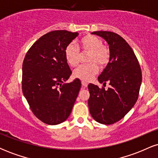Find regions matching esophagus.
Segmentation results:
<instances>
[{"label": "esophagus", "instance_id": "obj_1", "mask_svg": "<svg viewBox=\"0 0 158 158\" xmlns=\"http://www.w3.org/2000/svg\"><path fill=\"white\" fill-rule=\"evenodd\" d=\"M88 82L87 81H81V85H82L83 87H85V88H86L87 86H88Z\"/></svg>", "mask_w": 158, "mask_h": 158}]
</instances>
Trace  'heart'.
<instances>
[{
	"label": "heart",
	"instance_id": "b5f03b06",
	"mask_svg": "<svg viewBox=\"0 0 158 158\" xmlns=\"http://www.w3.org/2000/svg\"><path fill=\"white\" fill-rule=\"evenodd\" d=\"M81 52H88L87 62L90 64L81 65L73 72L74 77L82 81H89L98 72V65L103 68L110 59L109 50L102 46V41L93 35H87L79 41ZM65 59L71 67H77L80 61V53L73 44L67 46L64 51Z\"/></svg>",
	"mask_w": 158,
	"mask_h": 158
}]
</instances>
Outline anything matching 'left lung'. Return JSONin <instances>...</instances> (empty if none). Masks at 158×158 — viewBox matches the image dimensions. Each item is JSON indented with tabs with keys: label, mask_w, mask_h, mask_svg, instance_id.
Here are the masks:
<instances>
[{
	"label": "left lung",
	"mask_w": 158,
	"mask_h": 158,
	"mask_svg": "<svg viewBox=\"0 0 158 158\" xmlns=\"http://www.w3.org/2000/svg\"><path fill=\"white\" fill-rule=\"evenodd\" d=\"M102 37L109 46L110 59L98 77L100 83L110 88H99L88 85V107L92 117L101 124H114L125 117L138 99L142 72L135 52L126 40L109 31L91 32Z\"/></svg>",
	"instance_id": "left-lung-1"
}]
</instances>
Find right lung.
Instances as JSON below:
<instances>
[{"mask_svg": "<svg viewBox=\"0 0 158 158\" xmlns=\"http://www.w3.org/2000/svg\"><path fill=\"white\" fill-rule=\"evenodd\" d=\"M78 35L67 30L48 32L32 45L23 59V96L34 115L46 124H60L68 118L81 88L79 79L64 83L72 73L65 49Z\"/></svg>", "mask_w": 158, "mask_h": 158, "instance_id": "obj_1", "label": "right lung"}]
</instances>
